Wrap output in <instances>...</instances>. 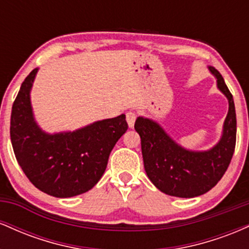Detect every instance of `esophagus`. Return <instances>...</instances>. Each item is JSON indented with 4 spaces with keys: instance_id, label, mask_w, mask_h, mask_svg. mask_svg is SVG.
<instances>
[{
    "instance_id": "esophagus-1",
    "label": "esophagus",
    "mask_w": 249,
    "mask_h": 249,
    "mask_svg": "<svg viewBox=\"0 0 249 249\" xmlns=\"http://www.w3.org/2000/svg\"><path fill=\"white\" fill-rule=\"evenodd\" d=\"M136 118H137V115L134 111H127L126 112V122L128 124V127L132 128L133 125H134V122H136Z\"/></svg>"
}]
</instances>
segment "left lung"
I'll return each instance as SVG.
<instances>
[{"label": "left lung", "mask_w": 249, "mask_h": 249, "mask_svg": "<svg viewBox=\"0 0 249 249\" xmlns=\"http://www.w3.org/2000/svg\"><path fill=\"white\" fill-rule=\"evenodd\" d=\"M215 76L219 90L227 97L228 113L221 139L204 152L181 147L162 130L158 123L138 117L134 128L141 136L144 167L148 179L161 192L179 198H193L215 186L227 171L235 148L236 116L233 96L221 73L208 68Z\"/></svg>", "instance_id": "left-lung-1"}]
</instances>
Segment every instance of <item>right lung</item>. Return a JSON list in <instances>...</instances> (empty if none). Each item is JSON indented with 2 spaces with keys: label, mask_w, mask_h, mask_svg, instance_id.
I'll list each match as a JSON object with an SVG mask.
<instances>
[{
  "label": "right lung",
  "mask_w": 249,
  "mask_h": 249,
  "mask_svg": "<svg viewBox=\"0 0 249 249\" xmlns=\"http://www.w3.org/2000/svg\"><path fill=\"white\" fill-rule=\"evenodd\" d=\"M37 70L22 83L11 110L10 138L17 161L31 184L49 196L70 198L88 192L102 178L111 151L126 132L125 115L73 132L45 133L30 104Z\"/></svg>",
  "instance_id": "obj_1"
}]
</instances>
